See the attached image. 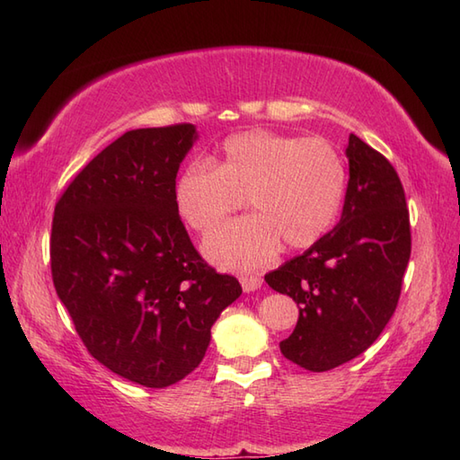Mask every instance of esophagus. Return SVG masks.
<instances>
[{"instance_id":"1","label":"esophagus","mask_w":460,"mask_h":460,"mask_svg":"<svg viewBox=\"0 0 460 460\" xmlns=\"http://www.w3.org/2000/svg\"><path fill=\"white\" fill-rule=\"evenodd\" d=\"M239 280H241V287H243V290H245V292L257 290L262 285V279L259 275H243Z\"/></svg>"}]
</instances>
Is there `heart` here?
Instances as JSON below:
<instances>
[{
  "label": "heart",
  "instance_id": "b5f03b06",
  "mask_svg": "<svg viewBox=\"0 0 460 460\" xmlns=\"http://www.w3.org/2000/svg\"><path fill=\"white\" fill-rule=\"evenodd\" d=\"M346 191V170L334 146L251 130L225 140L211 164L188 165L173 185V205L190 229L208 233L229 213H255L205 239L203 251L225 269L265 265L285 243L306 249L334 223Z\"/></svg>",
  "mask_w": 460,
  "mask_h": 460
}]
</instances>
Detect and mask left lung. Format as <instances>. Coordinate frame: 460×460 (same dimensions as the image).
<instances>
[{
  "label": "left lung",
  "mask_w": 460,
  "mask_h": 460,
  "mask_svg": "<svg viewBox=\"0 0 460 460\" xmlns=\"http://www.w3.org/2000/svg\"><path fill=\"white\" fill-rule=\"evenodd\" d=\"M349 180L340 223L302 255L265 275L300 306L287 359L328 371L374 344L394 316L411 255L402 180L385 155L356 134L348 140Z\"/></svg>",
  "instance_id": "left-lung-1"
}]
</instances>
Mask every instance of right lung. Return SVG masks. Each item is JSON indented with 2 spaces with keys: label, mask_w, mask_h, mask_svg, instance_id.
I'll list each match as a JSON object with an SVG mask.
<instances>
[{
  "label": "right lung",
  "mask_w": 460,
  "mask_h": 460,
  "mask_svg": "<svg viewBox=\"0 0 460 460\" xmlns=\"http://www.w3.org/2000/svg\"><path fill=\"white\" fill-rule=\"evenodd\" d=\"M195 140L193 124L126 132L55 205L57 295L89 354L144 387L191 374L243 292L201 259L175 211V175Z\"/></svg>",
  "instance_id": "add662e5"
}]
</instances>
